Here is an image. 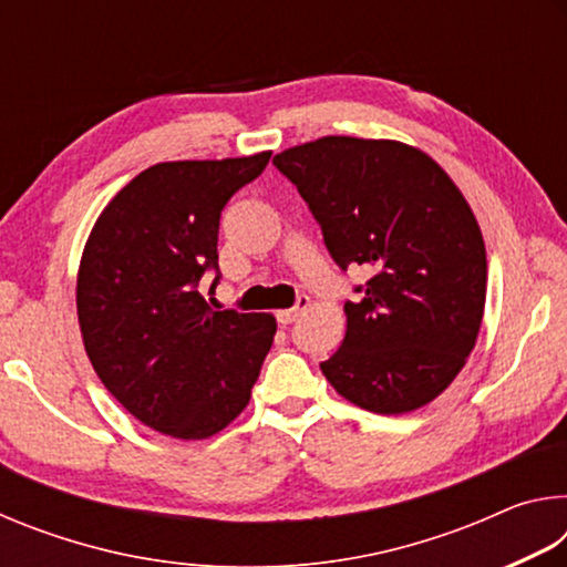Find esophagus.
<instances>
[{
	"label": "esophagus",
	"mask_w": 567,
	"mask_h": 567,
	"mask_svg": "<svg viewBox=\"0 0 567 567\" xmlns=\"http://www.w3.org/2000/svg\"><path fill=\"white\" fill-rule=\"evenodd\" d=\"M307 307H310V297H307V295L297 297V305L295 307H290V310L277 312V322H280V324H292L307 310Z\"/></svg>",
	"instance_id": "1"
}]
</instances>
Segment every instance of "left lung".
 Instances as JSON below:
<instances>
[{
    "instance_id": "obj_1",
    "label": "left lung",
    "mask_w": 567,
    "mask_h": 567,
    "mask_svg": "<svg viewBox=\"0 0 567 567\" xmlns=\"http://www.w3.org/2000/svg\"><path fill=\"white\" fill-rule=\"evenodd\" d=\"M340 270H372L344 302L348 332L320 362L344 400L380 415L433 402L473 352L487 260L463 192L433 157L395 140L322 137L275 155Z\"/></svg>"
}]
</instances>
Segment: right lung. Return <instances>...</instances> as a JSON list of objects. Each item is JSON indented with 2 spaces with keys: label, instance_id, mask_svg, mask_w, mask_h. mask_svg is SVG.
<instances>
[{
  "label": "right lung",
  "instance_id": "right-lung-1",
  "mask_svg": "<svg viewBox=\"0 0 567 567\" xmlns=\"http://www.w3.org/2000/svg\"><path fill=\"white\" fill-rule=\"evenodd\" d=\"M272 152L159 162L102 209L76 275V318L94 372L147 427L205 440L247 408L272 348L265 312L213 310L219 215Z\"/></svg>",
  "mask_w": 567,
  "mask_h": 567
}]
</instances>
